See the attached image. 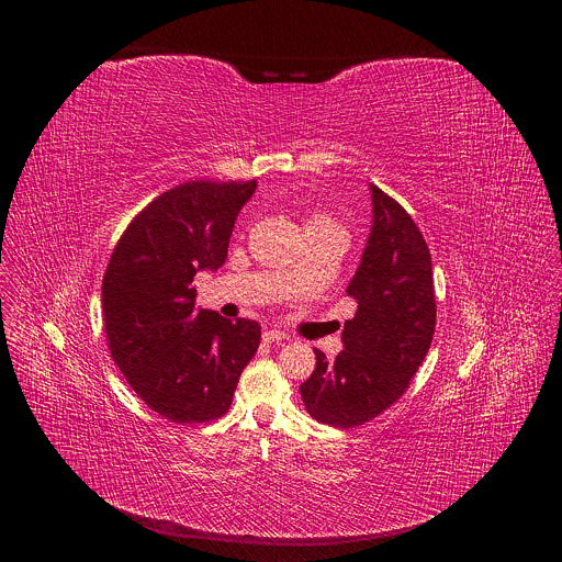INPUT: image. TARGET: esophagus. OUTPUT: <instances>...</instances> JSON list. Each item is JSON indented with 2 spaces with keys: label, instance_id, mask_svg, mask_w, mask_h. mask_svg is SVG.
I'll use <instances>...</instances> for the list:
<instances>
[{
  "label": "esophagus",
  "instance_id": "34e87169",
  "mask_svg": "<svg viewBox=\"0 0 562 562\" xmlns=\"http://www.w3.org/2000/svg\"><path fill=\"white\" fill-rule=\"evenodd\" d=\"M262 338H265V342H286L289 340V336L284 331H278V329H267L262 334Z\"/></svg>",
  "mask_w": 562,
  "mask_h": 562
}]
</instances>
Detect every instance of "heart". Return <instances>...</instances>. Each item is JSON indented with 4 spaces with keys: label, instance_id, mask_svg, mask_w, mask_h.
<instances>
[{
    "label": "heart",
    "instance_id": "heart-1",
    "mask_svg": "<svg viewBox=\"0 0 562 562\" xmlns=\"http://www.w3.org/2000/svg\"><path fill=\"white\" fill-rule=\"evenodd\" d=\"M304 228H338V231H342V226L334 217H329L325 213L308 215L306 222H304Z\"/></svg>",
    "mask_w": 562,
    "mask_h": 562
}]
</instances>
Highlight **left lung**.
Listing matches in <instances>:
<instances>
[{
	"instance_id": "obj_1",
	"label": "left lung",
	"mask_w": 562,
	"mask_h": 562,
	"mask_svg": "<svg viewBox=\"0 0 562 562\" xmlns=\"http://www.w3.org/2000/svg\"><path fill=\"white\" fill-rule=\"evenodd\" d=\"M373 224L347 293L358 311L345 323V349L334 362L315 353L300 384L311 418L349 429L397 403L423 364L436 329L431 256L412 215L369 184Z\"/></svg>"
}]
</instances>
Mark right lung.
Returning <instances> with one entry per match:
<instances>
[{
	"label": "right lung",
	"instance_id": "add662e5",
	"mask_svg": "<svg viewBox=\"0 0 562 562\" xmlns=\"http://www.w3.org/2000/svg\"><path fill=\"white\" fill-rule=\"evenodd\" d=\"M251 182L191 180L157 195L122 233L102 280L111 356L144 405L180 425L224 416L260 347V325L195 306L193 278L226 260Z\"/></svg>",
	"mask_w": 562,
	"mask_h": 562
}]
</instances>
